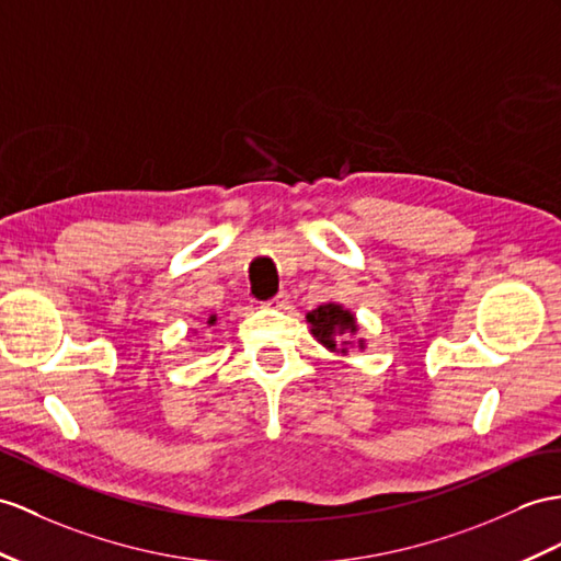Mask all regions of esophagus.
<instances>
[{"mask_svg":"<svg viewBox=\"0 0 561 561\" xmlns=\"http://www.w3.org/2000/svg\"><path fill=\"white\" fill-rule=\"evenodd\" d=\"M288 293H278L276 297H273V299H268V302H266V307H285V305H288Z\"/></svg>","mask_w":561,"mask_h":561,"instance_id":"obj_1","label":"esophagus"}]
</instances>
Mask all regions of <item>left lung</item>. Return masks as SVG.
I'll return each instance as SVG.
<instances>
[{"label": "left lung", "instance_id": "obj_1", "mask_svg": "<svg viewBox=\"0 0 561 561\" xmlns=\"http://www.w3.org/2000/svg\"><path fill=\"white\" fill-rule=\"evenodd\" d=\"M307 323L311 325V335L317 337L325 350L340 354L350 352V347L354 345L352 335H357L359 331L354 313L337 302H328L311 309L307 313ZM357 345L359 350L366 347L364 340H357Z\"/></svg>", "mask_w": 561, "mask_h": 561}]
</instances>
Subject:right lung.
<instances>
[{
    "mask_svg": "<svg viewBox=\"0 0 561 561\" xmlns=\"http://www.w3.org/2000/svg\"><path fill=\"white\" fill-rule=\"evenodd\" d=\"M207 323H209V325H214V323H216V317H214V313H211V317H209V321H207Z\"/></svg>",
    "mask_w": 561,
    "mask_h": 561,
    "instance_id": "right-lung-1",
    "label": "right lung"
}]
</instances>
